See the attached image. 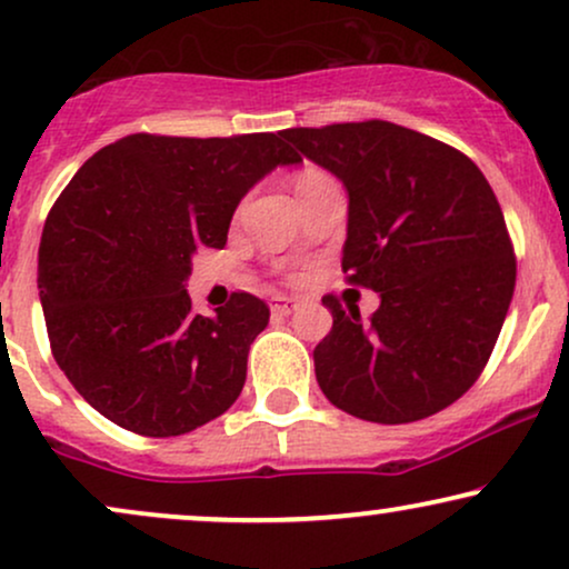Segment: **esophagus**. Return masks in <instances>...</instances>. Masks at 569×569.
Here are the masks:
<instances>
[{
	"mask_svg": "<svg viewBox=\"0 0 569 569\" xmlns=\"http://www.w3.org/2000/svg\"><path fill=\"white\" fill-rule=\"evenodd\" d=\"M270 309L276 315H291V312H297L299 309V299H293V297H276L270 301Z\"/></svg>",
	"mask_w": 569,
	"mask_h": 569,
	"instance_id": "esophagus-1",
	"label": "esophagus"
}]
</instances>
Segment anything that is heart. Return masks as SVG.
Returning a JSON list of instances; mask_svg holds the SVG:
<instances>
[{
  "instance_id": "obj_1",
  "label": "heart",
  "mask_w": 569,
  "mask_h": 569,
  "mask_svg": "<svg viewBox=\"0 0 569 569\" xmlns=\"http://www.w3.org/2000/svg\"><path fill=\"white\" fill-rule=\"evenodd\" d=\"M326 181H333V178H330L326 170H318V168L301 170L299 176H297V191H299V197H301V193H307L309 189H315V186L326 183Z\"/></svg>"
}]
</instances>
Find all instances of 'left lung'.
I'll list each match as a JSON object with an SVG mask.
<instances>
[{"label":"left lung","instance_id":"obj_1","mask_svg":"<svg viewBox=\"0 0 569 569\" xmlns=\"http://www.w3.org/2000/svg\"><path fill=\"white\" fill-rule=\"evenodd\" d=\"M349 191L341 270L380 293L362 320L333 293L315 347L330 405L401 426L441 412L483 372L515 293L517 260L499 199L470 157L388 120L283 131Z\"/></svg>","mask_w":569,"mask_h":569}]
</instances>
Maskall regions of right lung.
Here are the masks:
<instances>
[{"mask_svg":"<svg viewBox=\"0 0 569 569\" xmlns=\"http://www.w3.org/2000/svg\"><path fill=\"white\" fill-rule=\"evenodd\" d=\"M299 160L283 131L131 133L64 186L41 233L39 297L57 365L99 415L168 438L239 399L270 309L233 291L218 318H204L191 309L186 278L199 249L226 247L243 193Z\"/></svg>","mask_w":569,"mask_h":569,"instance_id":"1","label":"right lung"}]
</instances>
